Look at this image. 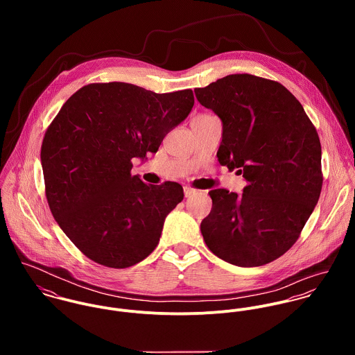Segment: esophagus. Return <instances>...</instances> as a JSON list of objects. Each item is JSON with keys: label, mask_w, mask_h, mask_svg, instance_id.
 Listing matches in <instances>:
<instances>
[{"label": "esophagus", "mask_w": 355, "mask_h": 355, "mask_svg": "<svg viewBox=\"0 0 355 355\" xmlns=\"http://www.w3.org/2000/svg\"><path fill=\"white\" fill-rule=\"evenodd\" d=\"M183 190H184V196H186V198H187V197H191V196H194V194L197 193V190H196V189H191V187H187V186H186Z\"/></svg>", "instance_id": "obj_1"}]
</instances>
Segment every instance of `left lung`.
<instances>
[{
    "instance_id": "obj_1",
    "label": "left lung",
    "mask_w": 355,
    "mask_h": 355,
    "mask_svg": "<svg viewBox=\"0 0 355 355\" xmlns=\"http://www.w3.org/2000/svg\"><path fill=\"white\" fill-rule=\"evenodd\" d=\"M221 120V165L243 173L242 194L210 190L203 241L218 258L243 268L269 263L298 239L318 202L321 145L300 101L280 83L249 73L194 90Z\"/></svg>"
}]
</instances>
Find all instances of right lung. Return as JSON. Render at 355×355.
Returning <instances> with one entry per match:
<instances>
[{
	"mask_svg": "<svg viewBox=\"0 0 355 355\" xmlns=\"http://www.w3.org/2000/svg\"><path fill=\"white\" fill-rule=\"evenodd\" d=\"M193 106L191 90L157 94L123 82L87 85L62 105L41 149L46 198L86 257L121 269L157 248L183 187L148 186L131 175L132 158L157 153Z\"/></svg>",
	"mask_w": 355,
	"mask_h": 355,
	"instance_id": "right-lung-1",
	"label": "right lung"
}]
</instances>
